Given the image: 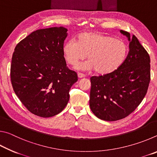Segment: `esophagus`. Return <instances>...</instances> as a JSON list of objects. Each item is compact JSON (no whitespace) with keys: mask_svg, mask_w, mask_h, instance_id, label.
I'll return each mask as SVG.
<instances>
[{"mask_svg":"<svg viewBox=\"0 0 157 157\" xmlns=\"http://www.w3.org/2000/svg\"><path fill=\"white\" fill-rule=\"evenodd\" d=\"M78 76L79 78H84V77H85V75H84V74L80 73H78Z\"/></svg>","mask_w":157,"mask_h":157,"instance_id":"34e87169","label":"esophagus"}]
</instances>
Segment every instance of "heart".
<instances>
[{
    "instance_id": "obj_1",
    "label": "heart",
    "mask_w": 157,
    "mask_h": 157,
    "mask_svg": "<svg viewBox=\"0 0 157 157\" xmlns=\"http://www.w3.org/2000/svg\"><path fill=\"white\" fill-rule=\"evenodd\" d=\"M124 41L100 33H84L63 44V53L68 64L75 66L85 58L88 61L78 66L80 70L92 71L100 75L114 72L123 64L127 54Z\"/></svg>"
}]
</instances>
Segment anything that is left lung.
<instances>
[{
  "instance_id": "8db88e82",
  "label": "left lung",
  "mask_w": 157,
  "mask_h": 157,
  "mask_svg": "<svg viewBox=\"0 0 157 157\" xmlns=\"http://www.w3.org/2000/svg\"><path fill=\"white\" fill-rule=\"evenodd\" d=\"M129 41L128 55L114 72L91 78L89 105L101 120L124 118L138 107L147 94L150 81V58L136 36L121 30Z\"/></svg>"
}]
</instances>
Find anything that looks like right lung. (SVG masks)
Listing matches in <instances>:
<instances>
[{
  "label": "right lung",
  "mask_w": 157,
  "mask_h": 157,
  "mask_svg": "<svg viewBox=\"0 0 157 157\" xmlns=\"http://www.w3.org/2000/svg\"><path fill=\"white\" fill-rule=\"evenodd\" d=\"M63 27L34 31L14 48L10 68L13 89L27 109L49 118L59 113L69 100L78 75L66 66Z\"/></svg>",
  "instance_id": "right-lung-1"
}]
</instances>
